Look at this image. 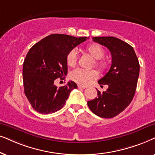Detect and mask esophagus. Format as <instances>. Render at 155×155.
Returning <instances> with one entry per match:
<instances>
[{"instance_id": "esophagus-1", "label": "esophagus", "mask_w": 155, "mask_h": 155, "mask_svg": "<svg viewBox=\"0 0 155 155\" xmlns=\"http://www.w3.org/2000/svg\"><path fill=\"white\" fill-rule=\"evenodd\" d=\"M78 88H86V86H82V85H78Z\"/></svg>"}]
</instances>
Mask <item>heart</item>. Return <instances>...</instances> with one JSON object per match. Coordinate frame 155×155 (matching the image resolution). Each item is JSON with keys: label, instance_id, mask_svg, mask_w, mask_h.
Listing matches in <instances>:
<instances>
[{"label": "heart", "instance_id": "1", "mask_svg": "<svg viewBox=\"0 0 155 155\" xmlns=\"http://www.w3.org/2000/svg\"><path fill=\"white\" fill-rule=\"evenodd\" d=\"M85 51L89 56L95 59V67L101 71L107 69L108 63L102 58L104 57L105 50L100 45L94 43L86 47ZM78 54L75 49H72L68 53L67 56V62L69 67H74L77 62ZM98 77V73L95 70H84L77 69L71 72V78L76 83L86 85Z\"/></svg>", "mask_w": 155, "mask_h": 155}]
</instances>
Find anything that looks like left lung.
<instances>
[{
  "label": "left lung",
  "instance_id": "obj_1",
  "mask_svg": "<svg viewBox=\"0 0 155 155\" xmlns=\"http://www.w3.org/2000/svg\"><path fill=\"white\" fill-rule=\"evenodd\" d=\"M94 42L106 47L112 56L110 69L98 80L100 85H107L106 91L98 90L97 98L87 102L94 114L111 118L123 112L133 100L137 88L140 64L133 47L114 37H95Z\"/></svg>",
  "mask_w": 155,
  "mask_h": 155
}]
</instances>
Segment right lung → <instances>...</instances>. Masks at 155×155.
<instances>
[{
    "label": "right lung",
    "instance_id": "1",
    "mask_svg": "<svg viewBox=\"0 0 155 155\" xmlns=\"http://www.w3.org/2000/svg\"><path fill=\"white\" fill-rule=\"evenodd\" d=\"M87 39L52 34L29 50L23 63L22 80L25 94L37 112L50 114L59 110L71 91L77 88L72 81L59 88L54 82L67 75L68 53Z\"/></svg>",
    "mask_w": 155,
    "mask_h": 155
}]
</instances>
